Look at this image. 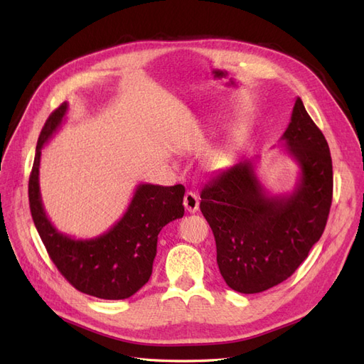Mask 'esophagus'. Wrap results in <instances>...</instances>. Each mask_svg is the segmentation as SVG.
Segmentation results:
<instances>
[{
  "instance_id": "34e87169",
  "label": "esophagus",
  "mask_w": 364,
  "mask_h": 364,
  "mask_svg": "<svg viewBox=\"0 0 364 364\" xmlns=\"http://www.w3.org/2000/svg\"><path fill=\"white\" fill-rule=\"evenodd\" d=\"M183 205L188 213H196L199 209V196L194 191H186L183 196Z\"/></svg>"
}]
</instances>
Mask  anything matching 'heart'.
Instances as JSON below:
<instances>
[{
  "mask_svg": "<svg viewBox=\"0 0 364 364\" xmlns=\"http://www.w3.org/2000/svg\"><path fill=\"white\" fill-rule=\"evenodd\" d=\"M226 158H228V153H226V150H220L218 153H215V156H214L215 162H223Z\"/></svg>",
  "mask_w": 364,
  "mask_h": 364,
  "instance_id": "obj_1",
  "label": "heart"
}]
</instances>
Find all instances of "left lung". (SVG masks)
<instances>
[{
    "label": "left lung",
    "instance_id": "1",
    "mask_svg": "<svg viewBox=\"0 0 364 364\" xmlns=\"http://www.w3.org/2000/svg\"><path fill=\"white\" fill-rule=\"evenodd\" d=\"M281 141L299 167L290 193L270 194L257 158L220 170L200 193L220 273L230 289L252 294L290 278L322 237L333 202L328 142L299 97Z\"/></svg>",
    "mask_w": 364,
    "mask_h": 364
}]
</instances>
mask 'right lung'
<instances>
[{"label":"right lung","instance_id":"1","mask_svg":"<svg viewBox=\"0 0 364 364\" xmlns=\"http://www.w3.org/2000/svg\"><path fill=\"white\" fill-rule=\"evenodd\" d=\"M67 112L65 102L48 117L38 139L28 181L33 222L50 258L73 287L100 299H127L151 277L161 229L183 217L185 186L139 183L123 217L105 234L77 240L60 232L42 205L39 165L42 147L62 126Z\"/></svg>","mask_w":364,"mask_h":364}]
</instances>
